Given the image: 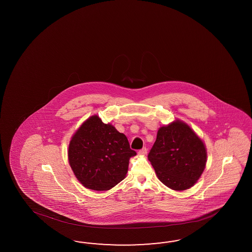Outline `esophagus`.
I'll return each instance as SVG.
<instances>
[{"label":"esophagus","instance_id":"1","mask_svg":"<svg viewBox=\"0 0 252 252\" xmlns=\"http://www.w3.org/2000/svg\"><path fill=\"white\" fill-rule=\"evenodd\" d=\"M147 153H148V150H147L146 148H143V149H141L140 151H138V155H140V156H145Z\"/></svg>","mask_w":252,"mask_h":252}]
</instances>
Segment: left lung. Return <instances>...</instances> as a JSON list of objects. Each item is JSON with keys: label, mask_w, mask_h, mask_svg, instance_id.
Here are the masks:
<instances>
[{"label": "left lung", "mask_w": 252, "mask_h": 252, "mask_svg": "<svg viewBox=\"0 0 252 252\" xmlns=\"http://www.w3.org/2000/svg\"><path fill=\"white\" fill-rule=\"evenodd\" d=\"M148 159L161 183L173 190H186L205 169L206 146L188 124L176 119L159 128Z\"/></svg>", "instance_id": "obj_1"}]
</instances>
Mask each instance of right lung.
Masks as SVG:
<instances>
[{
	"label": "right lung",
	"instance_id": "1",
	"mask_svg": "<svg viewBox=\"0 0 252 252\" xmlns=\"http://www.w3.org/2000/svg\"><path fill=\"white\" fill-rule=\"evenodd\" d=\"M135 155L126 135L96 115L78 127L69 143L70 167L77 180L92 190H109L121 182Z\"/></svg>",
	"mask_w": 252,
	"mask_h": 252
}]
</instances>
